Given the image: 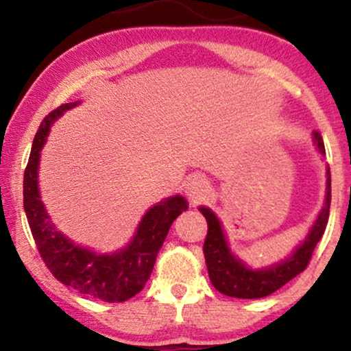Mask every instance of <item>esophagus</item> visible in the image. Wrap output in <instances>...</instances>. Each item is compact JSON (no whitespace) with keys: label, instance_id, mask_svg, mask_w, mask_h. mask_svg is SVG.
I'll list each match as a JSON object with an SVG mask.
<instances>
[{"label":"esophagus","instance_id":"obj_1","mask_svg":"<svg viewBox=\"0 0 351 351\" xmlns=\"http://www.w3.org/2000/svg\"><path fill=\"white\" fill-rule=\"evenodd\" d=\"M186 195H188L189 201H191V203H195V204L199 203V201H203L209 195L208 181L199 178V176H195V178H191L186 184Z\"/></svg>","mask_w":351,"mask_h":351}]
</instances>
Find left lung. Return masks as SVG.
I'll use <instances>...</instances> for the list:
<instances>
[{
    "mask_svg": "<svg viewBox=\"0 0 351 351\" xmlns=\"http://www.w3.org/2000/svg\"><path fill=\"white\" fill-rule=\"evenodd\" d=\"M312 140L317 152L325 156V145L318 132H312ZM330 199H332V180L327 167V188H325L324 206L310 226L307 236L285 259L277 261L265 267H251L232 251L223 224L211 208L199 206L198 209L208 221V236L204 241L203 252L206 259L209 280L217 292L236 299H263L279 291L293 277L299 276L308 265L313 249L324 236L328 223Z\"/></svg>",
    "mask_w": 351,
    "mask_h": 351,
    "instance_id": "left-lung-1",
    "label": "left lung"
}]
</instances>
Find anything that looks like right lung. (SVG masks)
Masks as SVG:
<instances>
[{
  "mask_svg": "<svg viewBox=\"0 0 351 351\" xmlns=\"http://www.w3.org/2000/svg\"><path fill=\"white\" fill-rule=\"evenodd\" d=\"M77 106L80 100L64 104L43 120L24 171V211L39 254L56 279L94 299L125 302L142 291L150 279L165 237L173 221L188 209V201L181 195H173L153 204L140 219L130 243L112 252L94 251L62 234L41 199L39 163L52 123Z\"/></svg>",
  "mask_w": 351,
  "mask_h": 351,
  "instance_id": "right-lung-1",
  "label": "right lung"
}]
</instances>
